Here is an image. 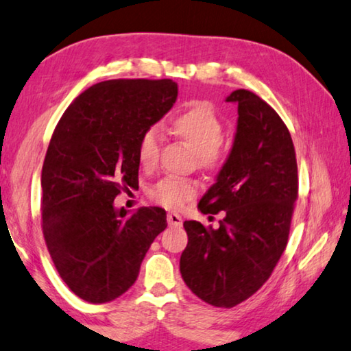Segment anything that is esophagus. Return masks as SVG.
Instances as JSON below:
<instances>
[{"mask_svg": "<svg viewBox=\"0 0 351 351\" xmlns=\"http://www.w3.org/2000/svg\"><path fill=\"white\" fill-rule=\"evenodd\" d=\"M168 223L171 226H182V223H183L182 216H180V214H177V213H169L168 214Z\"/></svg>", "mask_w": 351, "mask_h": 351, "instance_id": "obj_1", "label": "esophagus"}]
</instances>
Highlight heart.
<instances>
[{
  "label": "heart",
  "instance_id": "b5f03b06",
  "mask_svg": "<svg viewBox=\"0 0 351 351\" xmlns=\"http://www.w3.org/2000/svg\"><path fill=\"white\" fill-rule=\"evenodd\" d=\"M168 132L180 138L195 152V163L200 169L219 168L226 158L223 146V121L208 103L197 101L172 115ZM160 134L156 128H147L137 140V160L143 169H152L158 158ZM199 194V183L183 177H163L149 189L151 199L168 210H180Z\"/></svg>",
  "mask_w": 351,
  "mask_h": 351
}]
</instances>
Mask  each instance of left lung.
Masks as SVG:
<instances>
[{
    "instance_id": "1",
    "label": "left lung",
    "mask_w": 351,
    "mask_h": 351,
    "mask_svg": "<svg viewBox=\"0 0 351 351\" xmlns=\"http://www.w3.org/2000/svg\"><path fill=\"white\" fill-rule=\"evenodd\" d=\"M237 103L234 145L217 182L202 197L204 214L225 211L219 228L186 220L180 273L204 302L232 308L261 290L288 243L299 177L291 134L279 114L247 89Z\"/></svg>"
}]
</instances>
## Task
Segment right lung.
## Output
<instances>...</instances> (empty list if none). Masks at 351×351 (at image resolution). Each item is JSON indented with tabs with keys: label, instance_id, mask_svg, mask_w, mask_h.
Returning a JSON list of instances; mask_svg holds the SVG:
<instances>
[{
	"label": "right lung",
	"instance_id": "add662e5",
	"mask_svg": "<svg viewBox=\"0 0 351 351\" xmlns=\"http://www.w3.org/2000/svg\"><path fill=\"white\" fill-rule=\"evenodd\" d=\"M176 98L169 78L108 80L80 94L53 129L41 171L43 236L61 279L90 304L132 287L168 225L163 208L126 216L114 199L138 185L137 140Z\"/></svg>",
	"mask_w": 351,
	"mask_h": 351
}]
</instances>
